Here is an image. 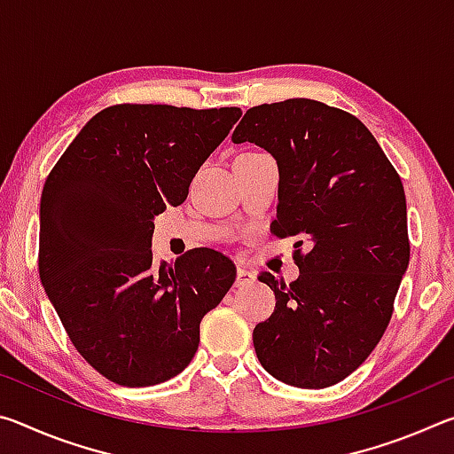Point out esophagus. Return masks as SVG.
I'll list each match as a JSON object with an SVG mask.
<instances>
[{
    "label": "esophagus",
    "mask_w": 454,
    "mask_h": 454,
    "mask_svg": "<svg viewBox=\"0 0 454 454\" xmlns=\"http://www.w3.org/2000/svg\"><path fill=\"white\" fill-rule=\"evenodd\" d=\"M254 280H256L254 272L246 270V268H238V272H236V286H240V288L250 286V284L254 282Z\"/></svg>",
    "instance_id": "obj_1"
}]
</instances>
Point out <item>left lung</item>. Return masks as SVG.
Here are the masks:
<instances>
[{"label":"left lung","mask_w":454,"mask_h":454,"mask_svg":"<svg viewBox=\"0 0 454 454\" xmlns=\"http://www.w3.org/2000/svg\"><path fill=\"white\" fill-rule=\"evenodd\" d=\"M232 142L272 153L280 186L270 230L298 238V280L258 276L276 309L252 333L256 356L292 387H333L379 344L409 268L401 176L363 121L317 99L250 107Z\"/></svg>","instance_id":"left-lung-1"}]
</instances>
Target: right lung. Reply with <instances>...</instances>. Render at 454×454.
Returning a JSON list of instances; mask_svg holds the SVG:
<instances>
[{"mask_svg":"<svg viewBox=\"0 0 454 454\" xmlns=\"http://www.w3.org/2000/svg\"><path fill=\"white\" fill-rule=\"evenodd\" d=\"M240 107L118 104L61 153L40 204V278L75 350L121 387L174 379L200 322L236 280L232 260L190 250L152 260L153 216L180 206Z\"/></svg>","mask_w":454,"mask_h":454,"instance_id":"obj_1","label":"right lung"}]
</instances>
